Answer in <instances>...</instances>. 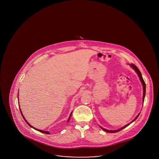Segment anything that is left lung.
I'll return each mask as SVG.
<instances>
[{
    "label": "left lung",
    "mask_w": 159,
    "mask_h": 159,
    "mask_svg": "<svg viewBox=\"0 0 159 159\" xmlns=\"http://www.w3.org/2000/svg\"><path fill=\"white\" fill-rule=\"evenodd\" d=\"M130 66H131L132 68H134V69L135 70V71L137 73L138 75L139 76V79H140V80H141V82L143 83V102H144V98H145V89H146L145 83V82H144V79H143V76H142V75H141V72H140L138 68L136 67V66H135V65H134V64H130ZM139 114H140V113L138 114V116H137L136 117H135V119H134L132 121H131L130 123H129V124L126 125V126H125L124 127H123V128H121L119 129H117V130H107V129H106L103 128H102V127H101V126H100V127H101V128L102 129H103L104 130H105V131L107 132H109V133H115V132H118L120 131V130H122L123 129L125 128L126 127H127V126H129L130 123H132L133 121H135V120H136V119L138 117V116H139Z\"/></svg>",
    "instance_id": "1"
}]
</instances>
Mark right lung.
Wrapping results in <instances>:
<instances>
[{
  "instance_id": "1",
  "label": "right lung",
  "mask_w": 159,
  "mask_h": 159,
  "mask_svg": "<svg viewBox=\"0 0 159 159\" xmlns=\"http://www.w3.org/2000/svg\"><path fill=\"white\" fill-rule=\"evenodd\" d=\"M20 112H21V115H22V116H23V119H24V120H25V121L28 124V125H29L30 127H31L32 128L34 129H36V130H37L38 131H39V132H42V133H43V134H50V133L48 132V131H45V130H39V129H38L35 128H34V127H33L32 126H31L30 125L27 121V120L25 119V118L24 117V116H23V114H22V113H21V110L20 109ZM71 114H72V113H71V114H70V117H69V118H68V122L69 120H70V117H71Z\"/></svg>"
}]
</instances>
